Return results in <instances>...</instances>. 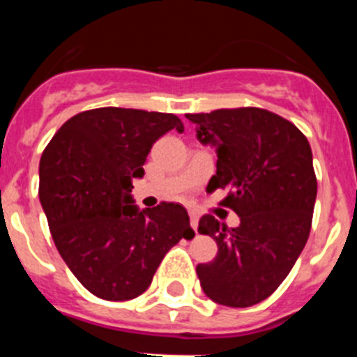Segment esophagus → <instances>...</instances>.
<instances>
[{
    "label": "esophagus",
    "mask_w": 357,
    "mask_h": 357,
    "mask_svg": "<svg viewBox=\"0 0 357 357\" xmlns=\"http://www.w3.org/2000/svg\"><path fill=\"white\" fill-rule=\"evenodd\" d=\"M189 218H191V227L195 229V232H198V213H195V211H189Z\"/></svg>",
    "instance_id": "34e87169"
}]
</instances>
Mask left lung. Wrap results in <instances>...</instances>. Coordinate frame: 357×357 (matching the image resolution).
Returning a JSON list of instances; mask_svg holds the SVG:
<instances>
[{
    "instance_id": "left-lung-1",
    "label": "left lung",
    "mask_w": 357,
    "mask_h": 357,
    "mask_svg": "<svg viewBox=\"0 0 357 357\" xmlns=\"http://www.w3.org/2000/svg\"><path fill=\"white\" fill-rule=\"evenodd\" d=\"M185 118L200 143L216 148L207 193L227 189L222 206L241 220L229 229L213 214L200 218L198 232L218 245L216 257L197 266L202 289L229 307L259 304L288 277L309 238L317 200L311 146L293 123L257 107Z\"/></svg>"
}]
</instances>
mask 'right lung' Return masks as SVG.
<instances>
[{"label":"right lung","instance_id":"add662e5","mask_svg":"<svg viewBox=\"0 0 357 357\" xmlns=\"http://www.w3.org/2000/svg\"><path fill=\"white\" fill-rule=\"evenodd\" d=\"M184 125L175 114L102 107L73 116L43 151L39 198L73 275L103 301H130L151 284L164 255L195 236L188 211L134 206L151 146Z\"/></svg>","mask_w":357,"mask_h":357}]
</instances>
